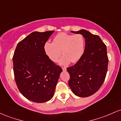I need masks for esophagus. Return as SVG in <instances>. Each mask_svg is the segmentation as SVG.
Masks as SVG:
<instances>
[{
  "label": "esophagus",
  "instance_id": "1",
  "mask_svg": "<svg viewBox=\"0 0 121 121\" xmlns=\"http://www.w3.org/2000/svg\"><path fill=\"white\" fill-rule=\"evenodd\" d=\"M62 70H63V71H65V70H66V67H62Z\"/></svg>",
  "mask_w": 121,
  "mask_h": 121
}]
</instances>
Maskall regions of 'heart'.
Instances as JSON below:
<instances>
[{
	"mask_svg": "<svg viewBox=\"0 0 121 121\" xmlns=\"http://www.w3.org/2000/svg\"><path fill=\"white\" fill-rule=\"evenodd\" d=\"M85 40L81 34L69 35L60 33L55 37L53 42L47 41L44 44V51L47 56L52 61L56 62L62 53L64 55L60 64H67L78 61L85 51Z\"/></svg>",
	"mask_w": 121,
	"mask_h": 121,
	"instance_id": "obj_1",
	"label": "heart"
}]
</instances>
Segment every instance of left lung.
<instances>
[{"instance_id": "8db88e82", "label": "left lung", "mask_w": 121, "mask_h": 121, "mask_svg": "<svg viewBox=\"0 0 121 121\" xmlns=\"http://www.w3.org/2000/svg\"><path fill=\"white\" fill-rule=\"evenodd\" d=\"M71 32L84 37L85 47L81 59L67 68L69 86L77 96H91L99 90L106 77L109 62L106 46L98 35L86 30Z\"/></svg>"}]
</instances>
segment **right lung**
<instances>
[{"instance_id": "right-lung-1", "label": "right lung", "mask_w": 121, "mask_h": 121, "mask_svg": "<svg viewBox=\"0 0 121 121\" xmlns=\"http://www.w3.org/2000/svg\"><path fill=\"white\" fill-rule=\"evenodd\" d=\"M53 32L31 33L18 43L13 54V73L17 88L32 102L43 103L52 98L62 71L44 51V44Z\"/></svg>"}]
</instances>
